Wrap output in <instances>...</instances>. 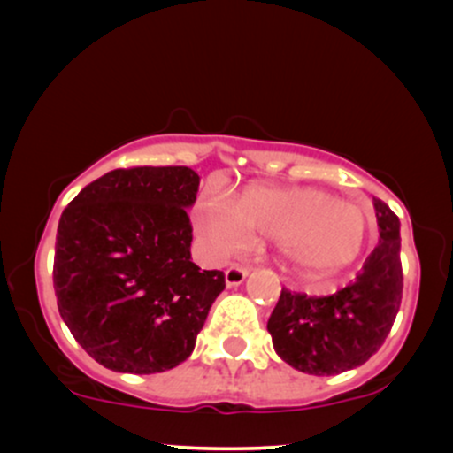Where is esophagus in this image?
<instances>
[{
	"label": "esophagus",
	"mask_w": 453,
	"mask_h": 453,
	"mask_svg": "<svg viewBox=\"0 0 453 453\" xmlns=\"http://www.w3.org/2000/svg\"><path fill=\"white\" fill-rule=\"evenodd\" d=\"M247 274H249V268L238 266V264H232V266L226 270L227 288H238V285H241L242 280L247 279Z\"/></svg>",
	"instance_id": "obj_1"
}]
</instances>
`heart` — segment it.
Wrapping results in <instances>:
<instances>
[{
	"mask_svg": "<svg viewBox=\"0 0 453 453\" xmlns=\"http://www.w3.org/2000/svg\"><path fill=\"white\" fill-rule=\"evenodd\" d=\"M196 230L219 257L249 247L253 232L279 241L285 266L304 280L336 277L368 242L366 215L315 187L251 185L236 204L209 196L196 209Z\"/></svg>",
	"mask_w": 453,
	"mask_h": 453,
	"instance_id": "b5f03b06",
	"label": "heart"
}]
</instances>
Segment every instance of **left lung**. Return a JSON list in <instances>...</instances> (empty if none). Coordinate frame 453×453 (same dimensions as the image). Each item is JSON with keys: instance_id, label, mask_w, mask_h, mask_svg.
<instances>
[{"instance_id": "left-lung-1", "label": "left lung", "mask_w": 453, "mask_h": 453, "mask_svg": "<svg viewBox=\"0 0 453 453\" xmlns=\"http://www.w3.org/2000/svg\"><path fill=\"white\" fill-rule=\"evenodd\" d=\"M379 244L353 283L332 296L283 288L268 319L274 351L296 371L330 377L362 366L388 339L403 300L400 221L375 200Z\"/></svg>"}]
</instances>
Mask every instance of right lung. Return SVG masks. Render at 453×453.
<instances>
[{"instance_id": "right-lung-1", "label": "right lung", "mask_w": 453, "mask_h": 453, "mask_svg": "<svg viewBox=\"0 0 453 453\" xmlns=\"http://www.w3.org/2000/svg\"><path fill=\"white\" fill-rule=\"evenodd\" d=\"M200 176L187 165H140L100 176L61 212L53 285L61 319L96 362L153 375L191 356L221 270L191 262Z\"/></svg>"}]
</instances>
